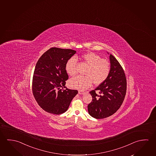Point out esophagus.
<instances>
[{
	"label": "esophagus",
	"instance_id": "1",
	"mask_svg": "<svg viewBox=\"0 0 156 156\" xmlns=\"http://www.w3.org/2000/svg\"><path fill=\"white\" fill-rule=\"evenodd\" d=\"M84 92H83V91H82V90H79V94H84Z\"/></svg>",
	"mask_w": 156,
	"mask_h": 156
}]
</instances>
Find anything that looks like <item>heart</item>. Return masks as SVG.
<instances>
[{
  "instance_id": "b5f03b06",
  "label": "heart",
  "mask_w": 156,
  "mask_h": 156,
  "mask_svg": "<svg viewBox=\"0 0 156 156\" xmlns=\"http://www.w3.org/2000/svg\"><path fill=\"white\" fill-rule=\"evenodd\" d=\"M82 59L89 66L85 73L86 76H77L70 80V86L76 89H86L92 86L93 82L96 85L101 84L108 76L111 70L110 63L106 59L101 58L94 52H88L82 56ZM77 59L72 57L66 64L67 73L74 76L77 73Z\"/></svg>"
}]
</instances>
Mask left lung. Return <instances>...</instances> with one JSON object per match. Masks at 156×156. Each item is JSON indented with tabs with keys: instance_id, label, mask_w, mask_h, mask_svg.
I'll return each mask as SVG.
<instances>
[{
	"instance_id": "obj_1",
	"label": "left lung",
	"mask_w": 156,
	"mask_h": 156,
	"mask_svg": "<svg viewBox=\"0 0 156 156\" xmlns=\"http://www.w3.org/2000/svg\"><path fill=\"white\" fill-rule=\"evenodd\" d=\"M109 61L111 70L108 76L96 89L89 92L93 99L88 105V111L90 116L96 119L106 118L115 113L126 95L127 82L124 70L112 55H109Z\"/></svg>"
}]
</instances>
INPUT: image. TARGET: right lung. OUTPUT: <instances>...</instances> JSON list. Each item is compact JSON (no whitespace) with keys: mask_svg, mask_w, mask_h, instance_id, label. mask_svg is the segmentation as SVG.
<instances>
[{"mask_svg":"<svg viewBox=\"0 0 156 156\" xmlns=\"http://www.w3.org/2000/svg\"><path fill=\"white\" fill-rule=\"evenodd\" d=\"M76 52L74 50L51 48L37 61L32 79V93L45 111L54 114L63 113L78 93L77 90L65 87L68 79L66 64Z\"/></svg>","mask_w":156,"mask_h":156,"instance_id":"right-lung-1","label":"right lung"}]
</instances>
